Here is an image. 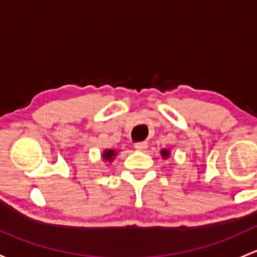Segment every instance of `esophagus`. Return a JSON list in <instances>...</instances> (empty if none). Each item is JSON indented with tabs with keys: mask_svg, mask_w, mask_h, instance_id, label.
Instances as JSON below:
<instances>
[{
	"mask_svg": "<svg viewBox=\"0 0 257 257\" xmlns=\"http://www.w3.org/2000/svg\"><path fill=\"white\" fill-rule=\"evenodd\" d=\"M134 148H136V150L144 151V150L147 149V148H148V143H145V142H139V143H136V144H134Z\"/></svg>",
	"mask_w": 257,
	"mask_h": 257,
	"instance_id": "esophagus-1",
	"label": "esophagus"
}]
</instances>
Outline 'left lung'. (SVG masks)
Masks as SVG:
<instances>
[{"mask_svg": "<svg viewBox=\"0 0 257 257\" xmlns=\"http://www.w3.org/2000/svg\"><path fill=\"white\" fill-rule=\"evenodd\" d=\"M160 154H161V156H163L164 159H167L170 156V151L169 150H166V149H163L160 151Z\"/></svg>", "mask_w": 257, "mask_h": 257, "instance_id": "1", "label": "left lung"}]
</instances>
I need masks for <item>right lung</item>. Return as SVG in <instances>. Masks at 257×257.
<instances>
[{
    "mask_svg": "<svg viewBox=\"0 0 257 257\" xmlns=\"http://www.w3.org/2000/svg\"><path fill=\"white\" fill-rule=\"evenodd\" d=\"M115 155H117V151H114L113 149H107L102 154V158H103V160L108 161V163H112L114 160Z\"/></svg>",
    "mask_w": 257,
    "mask_h": 257,
    "instance_id": "obj_1",
    "label": "right lung"
}]
</instances>
